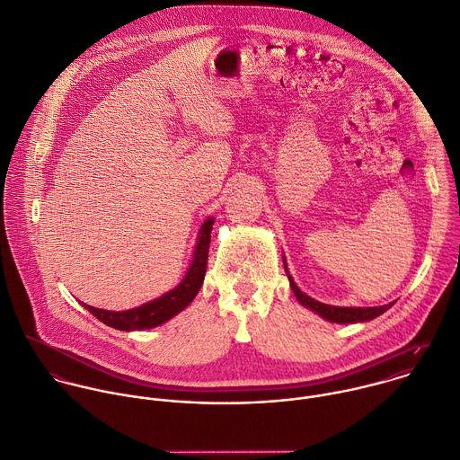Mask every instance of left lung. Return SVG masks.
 Here are the masks:
<instances>
[{
    "label": "left lung",
    "mask_w": 460,
    "mask_h": 460,
    "mask_svg": "<svg viewBox=\"0 0 460 460\" xmlns=\"http://www.w3.org/2000/svg\"><path fill=\"white\" fill-rule=\"evenodd\" d=\"M284 261V270H286V275L289 279V286L296 296V300L305 305L307 309L314 311L316 314H320L322 318H325L327 322H334V323H356V322H368L379 314H383L386 309H390L394 305V302L390 304H385V305H377V307H340V305H327V304H322L311 296H307L304 291H300V288L293 282L289 271H288V264H286V259L282 257Z\"/></svg>",
    "instance_id": "1"
}]
</instances>
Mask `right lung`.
Returning a JSON list of instances; mask_svg holds the SVG:
<instances>
[{
	"instance_id": "1",
	"label": "right lung",
	"mask_w": 460,
	"mask_h": 460,
	"mask_svg": "<svg viewBox=\"0 0 460 460\" xmlns=\"http://www.w3.org/2000/svg\"><path fill=\"white\" fill-rule=\"evenodd\" d=\"M214 217H208L199 230L196 250L192 255V262L183 277V280L160 298H155L147 304H142L135 309L128 311H108L99 309L88 304H83L93 316H97L106 325L119 329V331H142V329H153L172 316H176L180 311H183L198 295L207 271V259H208V246H210V232H212Z\"/></svg>"
}]
</instances>
